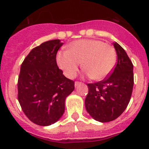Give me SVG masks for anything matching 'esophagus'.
Here are the masks:
<instances>
[{"label":"esophagus","instance_id":"1","mask_svg":"<svg viewBox=\"0 0 149 149\" xmlns=\"http://www.w3.org/2000/svg\"><path fill=\"white\" fill-rule=\"evenodd\" d=\"M81 84V82H79V81H76L75 82V87H77L78 86L80 85Z\"/></svg>","mask_w":149,"mask_h":149}]
</instances>
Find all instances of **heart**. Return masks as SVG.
Segmentation results:
<instances>
[{"label": "heart", "instance_id": "1", "mask_svg": "<svg viewBox=\"0 0 149 149\" xmlns=\"http://www.w3.org/2000/svg\"><path fill=\"white\" fill-rule=\"evenodd\" d=\"M117 53L110 45L98 40H79L72 42L68 50L57 55L58 65L68 78L76 76L84 62L86 75L94 80L106 79L113 70Z\"/></svg>", "mask_w": 149, "mask_h": 149}]
</instances>
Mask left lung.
I'll list each match as a JSON object with an SVG mask.
<instances>
[{
    "mask_svg": "<svg viewBox=\"0 0 149 149\" xmlns=\"http://www.w3.org/2000/svg\"><path fill=\"white\" fill-rule=\"evenodd\" d=\"M118 55L115 69L104 80L88 84L86 109L95 120L107 123L117 119L126 109L133 91V65L118 43L113 42Z\"/></svg>",
    "mask_w": 149,
    "mask_h": 149,
    "instance_id": "obj_1",
    "label": "left lung"
}]
</instances>
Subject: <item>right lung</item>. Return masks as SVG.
Wrapping results in <instances>:
<instances>
[{
    "label": "right lung",
    "mask_w": 149,
    "mask_h": 149,
    "mask_svg": "<svg viewBox=\"0 0 149 149\" xmlns=\"http://www.w3.org/2000/svg\"><path fill=\"white\" fill-rule=\"evenodd\" d=\"M63 43L53 40L31 49L21 65L18 100L32 123L48 126L63 115L65 99L74 90V81L67 79L56 63Z\"/></svg>",
    "instance_id": "obj_1"
}]
</instances>
